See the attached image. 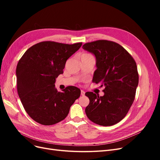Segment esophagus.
I'll return each mask as SVG.
<instances>
[{
  "mask_svg": "<svg viewBox=\"0 0 160 160\" xmlns=\"http://www.w3.org/2000/svg\"><path fill=\"white\" fill-rule=\"evenodd\" d=\"M85 94V92L84 91H83V90H81V95L82 96H84Z\"/></svg>",
  "mask_w": 160,
  "mask_h": 160,
  "instance_id": "esophagus-1",
  "label": "esophagus"
}]
</instances>
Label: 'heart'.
<instances>
[{
	"label": "heart",
	"instance_id": "obj_1",
	"mask_svg": "<svg viewBox=\"0 0 160 160\" xmlns=\"http://www.w3.org/2000/svg\"><path fill=\"white\" fill-rule=\"evenodd\" d=\"M85 54H88V53H85Z\"/></svg>",
	"mask_w": 160,
	"mask_h": 160
}]
</instances>
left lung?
Instances as JSON below:
<instances>
[{
    "label": "left lung",
    "instance_id": "1",
    "mask_svg": "<svg viewBox=\"0 0 160 160\" xmlns=\"http://www.w3.org/2000/svg\"><path fill=\"white\" fill-rule=\"evenodd\" d=\"M83 49L96 58L93 82L105 88L103 96L85 93L89 99L85 113L96 124L115 125L125 118L133 103L139 82L136 62L122 46L113 41L88 42Z\"/></svg>",
    "mask_w": 160,
    "mask_h": 160
}]
</instances>
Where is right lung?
I'll return each mask as SVG.
<instances>
[{
	"label": "right lung",
	"mask_w": 160,
	"mask_h": 160,
	"mask_svg": "<svg viewBox=\"0 0 160 160\" xmlns=\"http://www.w3.org/2000/svg\"><path fill=\"white\" fill-rule=\"evenodd\" d=\"M82 42L69 45L43 41L31 47L18 61L16 69L17 91L28 115L36 122L51 125L63 120L81 90L69 86L58 91L55 83L63 73L67 60Z\"/></svg>",
	"instance_id": "add662e5"
}]
</instances>
